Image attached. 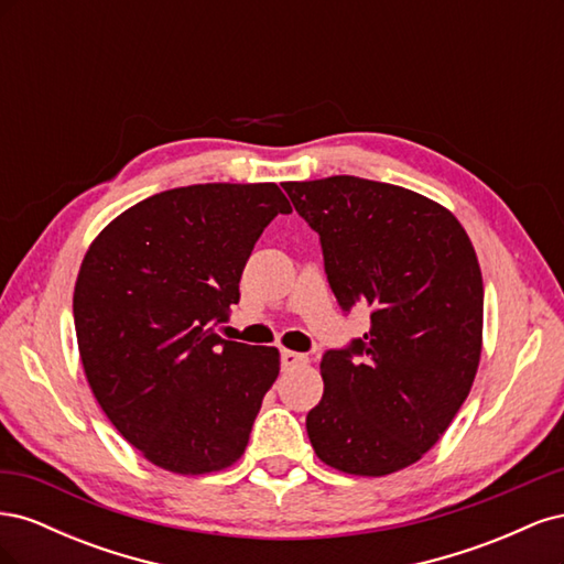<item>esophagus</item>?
Masks as SVG:
<instances>
[{
    "instance_id": "obj_1",
    "label": "esophagus",
    "mask_w": 564,
    "mask_h": 564,
    "mask_svg": "<svg viewBox=\"0 0 564 564\" xmlns=\"http://www.w3.org/2000/svg\"><path fill=\"white\" fill-rule=\"evenodd\" d=\"M280 360H282V369H294V367H299V365H305V362H308V357H305L303 352L282 350Z\"/></svg>"
}]
</instances>
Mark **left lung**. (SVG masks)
Masks as SVG:
<instances>
[{
    "mask_svg": "<svg viewBox=\"0 0 564 564\" xmlns=\"http://www.w3.org/2000/svg\"><path fill=\"white\" fill-rule=\"evenodd\" d=\"M284 191L319 235L340 308L371 311L362 338L322 357L311 445L340 473H398L445 435L480 365L485 286L470 237L400 185L329 176Z\"/></svg>",
    "mask_w": 564,
    "mask_h": 564,
    "instance_id": "8db88e82",
    "label": "left lung"
}]
</instances>
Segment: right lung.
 I'll list each match as a JSON object with an SVG mask.
<instances>
[{
  "label": "right lung",
  "mask_w": 564,
  "mask_h": 564,
  "mask_svg": "<svg viewBox=\"0 0 564 564\" xmlns=\"http://www.w3.org/2000/svg\"><path fill=\"white\" fill-rule=\"evenodd\" d=\"M275 183H199L119 214L84 253L73 313L84 373L110 423L178 475L247 449L280 350L216 334L240 301L263 228L289 214Z\"/></svg>",
  "instance_id": "obj_1"
}]
</instances>
